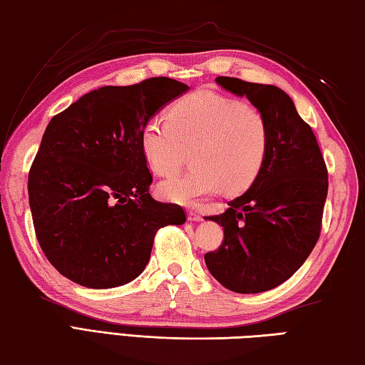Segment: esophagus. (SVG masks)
<instances>
[{"mask_svg": "<svg viewBox=\"0 0 365 365\" xmlns=\"http://www.w3.org/2000/svg\"><path fill=\"white\" fill-rule=\"evenodd\" d=\"M188 220L190 221H202V213L196 210H188Z\"/></svg>", "mask_w": 365, "mask_h": 365, "instance_id": "34e87169", "label": "esophagus"}]
</instances>
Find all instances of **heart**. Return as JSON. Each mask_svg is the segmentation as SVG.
Masks as SVG:
<instances>
[{
    "label": "heart",
    "mask_w": 365,
    "mask_h": 365,
    "mask_svg": "<svg viewBox=\"0 0 365 365\" xmlns=\"http://www.w3.org/2000/svg\"><path fill=\"white\" fill-rule=\"evenodd\" d=\"M143 153L158 175L178 173L191 152L192 168L160 185V195L182 205H196L205 197L243 192L265 166L271 127L254 106L212 89L183 96L161 115L145 122Z\"/></svg>",
    "instance_id": "b5f03b06"
}]
</instances>
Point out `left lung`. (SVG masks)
Returning a JSON list of instances; mask_svg holds the SVG:
<instances>
[{"mask_svg":"<svg viewBox=\"0 0 365 365\" xmlns=\"http://www.w3.org/2000/svg\"><path fill=\"white\" fill-rule=\"evenodd\" d=\"M216 83L267 115L271 145L251 188L230 200L224 213L207 216L221 224L224 240L205 254V265L232 292H267L292 277L319 242L327 163L311 125L282 89L230 76H218Z\"/></svg>","mask_w":365,"mask_h":365,"instance_id":"8db88e82","label":"left lung"}]
</instances>
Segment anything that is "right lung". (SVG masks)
Returning a JSON list of instances; mask_svg holds the SVG:
<instances>
[{"label": "right lung", "instance_id": "1", "mask_svg": "<svg viewBox=\"0 0 365 365\" xmlns=\"http://www.w3.org/2000/svg\"><path fill=\"white\" fill-rule=\"evenodd\" d=\"M190 88L155 76L88 92L45 128L28 175L37 242L61 274L89 289L133 281L158 229L183 224L177 204L155 200L141 133Z\"/></svg>", "mask_w": 365, "mask_h": 365}]
</instances>
